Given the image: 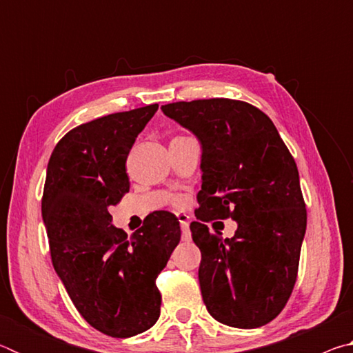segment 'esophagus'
Instances as JSON below:
<instances>
[{
  "label": "esophagus",
  "mask_w": 353,
  "mask_h": 353,
  "mask_svg": "<svg viewBox=\"0 0 353 353\" xmlns=\"http://www.w3.org/2000/svg\"><path fill=\"white\" fill-rule=\"evenodd\" d=\"M177 219L181 223L182 229V240L190 241L191 240V232H190V224H188V216L185 213H177Z\"/></svg>",
  "instance_id": "1"
}]
</instances>
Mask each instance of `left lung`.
I'll return each mask as SVG.
<instances>
[{
  "instance_id": "left-lung-1",
  "label": "left lung",
  "mask_w": 353,
  "mask_h": 353,
  "mask_svg": "<svg viewBox=\"0 0 353 353\" xmlns=\"http://www.w3.org/2000/svg\"><path fill=\"white\" fill-rule=\"evenodd\" d=\"M162 112L201 143L198 221L190 229L208 313L236 328L265 325L294 288L307 229L294 159L270 117L243 101H181ZM225 217L239 229L223 241L205 223Z\"/></svg>"
}]
</instances>
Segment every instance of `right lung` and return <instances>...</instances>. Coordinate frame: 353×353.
Instances as JSON below:
<instances>
[{"label": "right lung", "mask_w": 353, "mask_h": 353, "mask_svg": "<svg viewBox=\"0 0 353 353\" xmlns=\"http://www.w3.org/2000/svg\"><path fill=\"white\" fill-rule=\"evenodd\" d=\"M157 109L81 124L57 143L46 170L41 216L52 266L82 318L113 338L134 336L159 319L155 279L181 241L170 212L151 213L130 236L109 212L129 191V151Z\"/></svg>", "instance_id": "add662e5"}]
</instances>
